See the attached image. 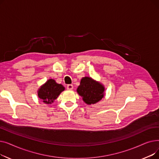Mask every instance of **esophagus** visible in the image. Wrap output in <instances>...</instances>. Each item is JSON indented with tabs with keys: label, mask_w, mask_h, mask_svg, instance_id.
Listing matches in <instances>:
<instances>
[{
	"label": "esophagus",
	"mask_w": 159,
	"mask_h": 159,
	"mask_svg": "<svg viewBox=\"0 0 159 159\" xmlns=\"http://www.w3.org/2000/svg\"><path fill=\"white\" fill-rule=\"evenodd\" d=\"M73 88V86L72 84H68L67 85V89H68V90H72Z\"/></svg>",
	"instance_id": "obj_1"
}]
</instances>
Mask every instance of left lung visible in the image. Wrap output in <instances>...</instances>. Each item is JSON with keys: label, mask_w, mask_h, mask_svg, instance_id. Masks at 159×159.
<instances>
[{"label": "left lung", "mask_w": 159, "mask_h": 159, "mask_svg": "<svg viewBox=\"0 0 159 159\" xmlns=\"http://www.w3.org/2000/svg\"><path fill=\"white\" fill-rule=\"evenodd\" d=\"M104 91L105 88L102 83L89 77H82L77 89L78 94L88 105L97 104L101 101L105 95Z\"/></svg>", "instance_id": "1"}]
</instances>
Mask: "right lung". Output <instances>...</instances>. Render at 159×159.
I'll list each match as a JSON object with an SVG mask.
<instances>
[{"instance_id": "add662e5", "label": "right lung", "mask_w": 159, "mask_h": 159, "mask_svg": "<svg viewBox=\"0 0 159 159\" xmlns=\"http://www.w3.org/2000/svg\"><path fill=\"white\" fill-rule=\"evenodd\" d=\"M65 88L61 84H58L54 79H48L38 89V97L44 103L51 104L59 96Z\"/></svg>"}]
</instances>
